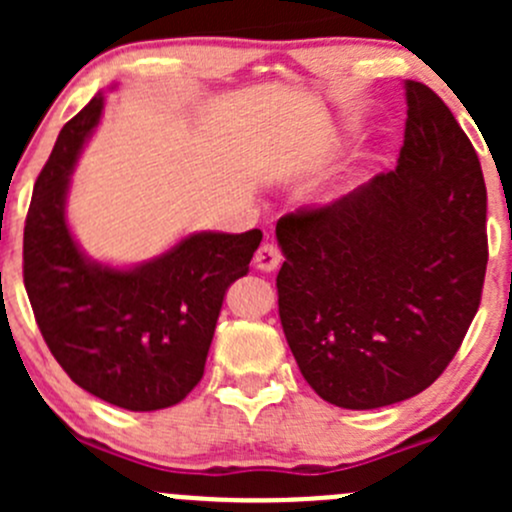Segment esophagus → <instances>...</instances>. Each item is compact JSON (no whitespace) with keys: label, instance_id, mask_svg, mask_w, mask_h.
<instances>
[{"label":"esophagus","instance_id":"1","mask_svg":"<svg viewBox=\"0 0 512 512\" xmlns=\"http://www.w3.org/2000/svg\"><path fill=\"white\" fill-rule=\"evenodd\" d=\"M282 262V252L275 242H262L255 252V267L262 272H275Z\"/></svg>","mask_w":512,"mask_h":512}]
</instances>
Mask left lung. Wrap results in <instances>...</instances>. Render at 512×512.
<instances>
[{"instance_id":"left-lung-1","label":"left lung","mask_w":512,"mask_h":512,"mask_svg":"<svg viewBox=\"0 0 512 512\" xmlns=\"http://www.w3.org/2000/svg\"><path fill=\"white\" fill-rule=\"evenodd\" d=\"M399 165L327 208L280 218V322L324 401L379 409L421 394L478 312L485 183L451 108L406 81Z\"/></svg>"}]
</instances>
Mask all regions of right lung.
Instances as JSON below:
<instances>
[{
    "label": "right lung",
    "instance_id": "add662e5",
    "mask_svg": "<svg viewBox=\"0 0 512 512\" xmlns=\"http://www.w3.org/2000/svg\"><path fill=\"white\" fill-rule=\"evenodd\" d=\"M96 94L61 128L24 225V287L46 347L74 384L128 411L175 406L205 371L227 287L262 232H193L133 267L91 260L66 220L71 173L101 121Z\"/></svg>",
    "mask_w": 512,
    "mask_h": 512
}]
</instances>
